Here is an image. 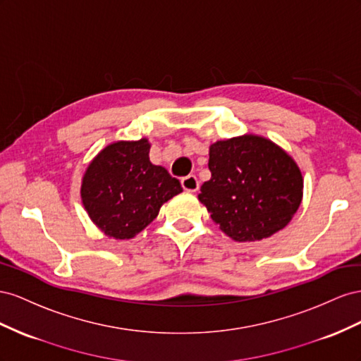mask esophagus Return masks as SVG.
Segmentation results:
<instances>
[{"label":"esophagus","mask_w":361,"mask_h":361,"mask_svg":"<svg viewBox=\"0 0 361 361\" xmlns=\"http://www.w3.org/2000/svg\"><path fill=\"white\" fill-rule=\"evenodd\" d=\"M181 186L188 192H197L200 189V181L195 175H188V177L181 178Z\"/></svg>","instance_id":"34e87169"}]
</instances>
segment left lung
I'll list each match as a JSON object with an SVG mask.
<instances>
[{
    "label": "left lung",
    "instance_id": "1",
    "mask_svg": "<svg viewBox=\"0 0 361 361\" xmlns=\"http://www.w3.org/2000/svg\"><path fill=\"white\" fill-rule=\"evenodd\" d=\"M212 178L200 201L214 224L235 242H255L289 224L302 200V175L271 140L242 136L210 147Z\"/></svg>",
    "mask_w": 361,
    "mask_h": 361
}]
</instances>
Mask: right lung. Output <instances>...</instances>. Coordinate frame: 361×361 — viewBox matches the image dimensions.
<instances>
[{
	"mask_svg": "<svg viewBox=\"0 0 361 361\" xmlns=\"http://www.w3.org/2000/svg\"><path fill=\"white\" fill-rule=\"evenodd\" d=\"M149 143L116 142L92 160L81 184L90 219L113 239H131L157 218L163 202L183 192L177 178L149 161Z\"/></svg>",
	"mask_w": 361,
	"mask_h": 361,
	"instance_id": "1",
	"label": "right lung"
}]
</instances>
